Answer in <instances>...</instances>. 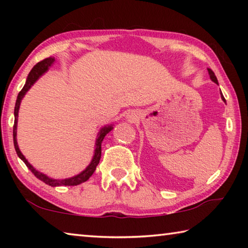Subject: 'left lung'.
Masks as SVG:
<instances>
[{
  "mask_svg": "<svg viewBox=\"0 0 248 248\" xmlns=\"http://www.w3.org/2000/svg\"><path fill=\"white\" fill-rule=\"evenodd\" d=\"M208 72H209V75H210V78H211L212 81L215 82V83H217V77H216V75H215V73H213V71H212V70H210V69H208ZM222 99H223L224 102H225V98L223 97V95H222Z\"/></svg>",
  "mask_w": 248,
  "mask_h": 248,
  "instance_id": "left-lung-1",
  "label": "left lung"
}]
</instances>
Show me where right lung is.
Returning <instances> with one entry per match:
<instances>
[{"instance_id": "add662e5", "label": "right lung", "mask_w": 248, "mask_h": 248, "mask_svg": "<svg viewBox=\"0 0 248 248\" xmlns=\"http://www.w3.org/2000/svg\"><path fill=\"white\" fill-rule=\"evenodd\" d=\"M54 63V58L49 57L47 59H44L43 61H40L37 63L33 68L31 69V72H29L26 83H25L24 87L22 89V91L18 93L17 99H16V104H15V109H14V116H15V120H14V125H13V138H14V146H15V151L17 153L18 157L22 159V161L26 164V166L31 170V173L36 176L37 178L40 179L41 182H44L45 184L49 185V186L56 187V186H77L78 184H82L84 182H86L89 179L96 170V166L98 165L99 159H100V155H102V142L104 140V138L106 134L110 131L112 129L111 125H108V127H104L100 132L98 133V138L96 140V148H95V153H94V157L92 159L91 164L86 167L85 170H83L81 174H78L77 176H74L72 178H68V179H52L49 178L48 176L44 175L40 171L36 170L33 167L29 164L27 162V159L24 157V155L20 152L17 145V141H16V127H17V117H18V109H19V105H20V100L24 97V95L26 94V92L31 89V85L35 83L37 79L39 78V77H41L46 71H48L49 68H51Z\"/></svg>"}]
</instances>
